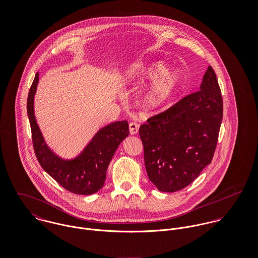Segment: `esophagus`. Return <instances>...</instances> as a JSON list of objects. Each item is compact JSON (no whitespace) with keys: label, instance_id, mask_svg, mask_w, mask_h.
Returning <instances> with one entry per match:
<instances>
[{"label":"esophagus","instance_id":"1","mask_svg":"<svg viewBox=\"0 0 258 258\" xmlns=\"http://www.w3.org/2000/svg\"><path fill=\"white\" fill-rule=\"evenodd\" d=\"M129 131H130L131 135H136L139 131V124H137L135 122L130 123L129 124Z\"/></svg>","mask_w":258,"mask_h":258}]
</instances>
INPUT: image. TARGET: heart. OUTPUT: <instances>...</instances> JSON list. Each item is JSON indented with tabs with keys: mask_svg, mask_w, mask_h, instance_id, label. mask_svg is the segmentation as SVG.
I'll list each match as a JSON object with an SVG mask.
<instances>
[{
	"mask_svg": "<svg viewBox=\"0 0 258 258\" xmlns=\"http://www.w3.org/2000/svg\"><path fill=\"white\" fill-rule=\"evenodd\" d=\"M123 76L130 81L151 79L143 89L140 102L147 111L168 107L184 87V75L178 69L167 70L163 61L134 62L123 70Z\"/></svg>",
	"mask_w": 258,
	"mask_h": 258,
	"instance_id": "b5f03b06",
	"label": "heart"
}]
</instances>
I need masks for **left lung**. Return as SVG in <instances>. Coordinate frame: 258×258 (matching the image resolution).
I'll use <instances>...</instances> for the list:
<instances>
[{"label": "left lung", "instance_id": "obj_1", "mask_svg": "<svg viewBox=\"0 0 258 258\" xmlns=\"http://www.w3.org/2000/svg\"><path fill=\"white\" fill-rule=\"evenodd\" d=\"M221 120V88L209 67L199 91L141 125L148 177L159 190L184 188L211 164Z\"/></svg>", "mask_w": 258, "mask_h": 258}]
</instances>
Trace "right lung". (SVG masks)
<instances>
[{
  "label": "right lung",
  "instance_id": "right-lung-1",
  "mask_svg": "<svg viewBox=\"0 0 258 258\" xmlns=\"http://www.w3.org/2000/svg\"><path fill=\"white\" fill-rule=\"evenodd\" d=\"M39 81L37 73L28 96V116L35 153L41 168L66 189L77 195H92L104 184L106 171L115 151L129 135L126 120L100 128L74 158H63L48 144L39 129L35 114V96Z\"/></svg>",
  "mask_w": 258,
  "mask_h": 258
}]
</instances>
